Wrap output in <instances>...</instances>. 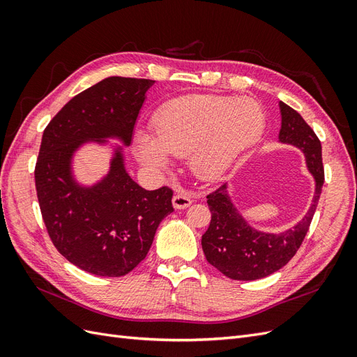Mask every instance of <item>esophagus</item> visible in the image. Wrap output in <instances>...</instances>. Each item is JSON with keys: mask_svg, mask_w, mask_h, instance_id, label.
I'll use <instances>...</instances> for the list:
<instances>
[{"mask_svg": "<svg viewBox=\"0 0 357 357\" xmlns=\"http://www.w3.org/2000/svg\"><path fill=\"white\" fill-rule=\"evenodd\" d=\"M190 204H192V199L185 192H177L176 195L172 197V205H174V208H177V210L188 208Z\"/></svg>", "mask_w": 357, "mask_h": 357, "instance_id": "1", "label": "esophagus"}]
</instances>
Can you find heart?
<instances>
[{"label":"heart","mask_w":357,"mask_h":357,"mask_svg":"<svg viewBox=\"0 0 357 357\" xmlns=\"http://www.w3.org/2000/svg\"><path fill=\"white\" fill-rule=\"evenodd\" d=\"M265 129L262 107L250 98L189 95L167 102L153 119L155 138L137 135L138 156L158 169L168 155L186 158L202 178H215L259 142Z\"/></svg>","instance_id":"obj_1"}]
</instances>
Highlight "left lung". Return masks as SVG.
<instances>
[{
  "label": "left lung",
  "mask_w": 357,
  "mask_h": 357,
  "mask_svg": "<svg viewBox=\"0 0 357 357\" xmlns=\"http://www.w3.org/2000/svg\"><path fill=\"white\" fill-rule=\"evenodd\" d=\"M280 113L282 129L278 142L295 146L305 155L308 171L316 181L314 197L307 214L294 228L282 234H268L252 228L235 208L228 183L207 195L211 222L202 235V250L210 265L232 280L252 282L283 268L304 241L319 204L325 181L320 139L302 116L282 101Z\"/></svg>",
  "instance_id": "left-lung-1"
}]
</instances>
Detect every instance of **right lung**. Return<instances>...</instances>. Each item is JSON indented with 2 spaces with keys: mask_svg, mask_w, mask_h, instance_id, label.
<instances>
[{
  "mask_svg": "<svg viewBox=\"0 0 357 357\" xmlns=\"http://www.w3.org/2000/svg\"><path fill=\"white\" fill-rule=\"evenodd\" d=\"M155 80L107 77L75 95L43 132L36 189L43 220L58 252L101 277H122L143 261L159 223L172 208L167 186L146 190L129 177L122 147L93 186L73 177V156L84 143L117 138L131 144L134 126Z\"/></svg>",
  "mask_w": 357,
  "mask_h": 357,
  "instance_id": "right-lung-1",
  "label": "right lung"
}]
</instances>
